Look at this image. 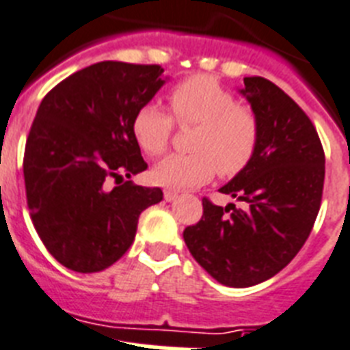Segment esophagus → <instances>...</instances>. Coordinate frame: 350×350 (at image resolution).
<instances>
[{"instance_id": "34e87169", "label": "esophagus", "mask_w": 350, "mask_h": 350, "mask_svg": "<svg viewBox=\"0 0 350 350\" xmlns=\"http://www.w3.org/2000/svg\"><path fill=\"white\" fill-rule=\"evenodd\" d=\"M164 199H166L167 202H172V200L177 199V193H175V191H172V189H166V191H164Z\"/></svg>"}]
</instances>
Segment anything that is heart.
Returning a JSON list of instances; mask_svg holds the SVG:
<instances>
[{"instance_id": "1", "label": "heart", "mask_w": 350, "mask_h": 350, "mask_svg": "<svg viewBox=\"0 0 350 350\" xmlns=\"http://www.w3.org/2000/svg\"><path fill=\"white\" fill-rule=\"evenodd\" d=\"M173 118L180 126L197 124L189 155H172L159 162L151 177L164 188L186 189L208 183L219 173L234 177L245 172L259 148L256 113L239 105L234 94L212 77H191L170 91ZM173 118L161 105L148 102L133 116L131 133L146 155L164 153L173 133Z\"/></svg>"}]
</instances>
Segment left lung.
<instances>
[{
	"label": "left lung",
	"instance_id": "obj_1",
	"mask_svg": "<svg viewBox=\"0 0 350 350\" xmlns=\"http://www.w3.org/2000/svg\"><path fill=\"white\" fill-rule=\"evenodd\" d=\"M241 94L259 120V148L219 191L248 208L202 199V217L184 230L195 261L234 288L273 278L296 257L318 217L325 180L323 146L305 111L267 78H245Z\"/></svg>",
	"mask_w": 350,
	"mask_h": 350
}]
</instances>
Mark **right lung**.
I'll list each match as a JSON object with an SVG mask.
<instances>
[{"mask_svg":"<svg viewBox=\"0 0 350 350\" xmlns=\"http://www.w3.org/2000/svg\"><path fill=\"white\" fill-rule=\"evenodd\" d=\"M164 83L161 65L100 62L65 78L38 107L23 157L27 206L49 254L69 270L100 272L118 261L140 213L162 200L161 188L129 178L148 167L133 116Z\"/></svg>","mask_w":350,"mask_h":350,"instance_id":"obj_1","label":"right lung"}]
</instances>
